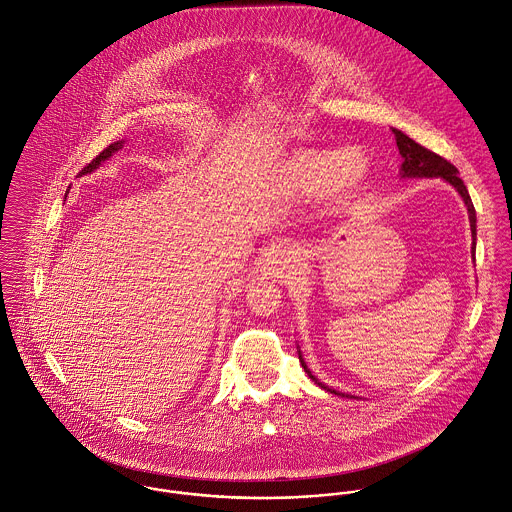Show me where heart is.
Masks as SVG:
<instances>
[{
  "instance_id": "obj_1",
  "label": "heart",
  "mask_w": 512,
  "mask_h": 512,
  "mask_svg": "<svg viewBox=\"0 0 512 512\" xmlns=\"http://www.w3.org/2000/svg\"><path fill=\"white\" fill-rule=\"evenodd\" d=\"M366 159L359 151L335 153L331 149H309L297 153L290 163L295 187L313 191L323 185L325 193L341 199L357 191L366 177Z\"/></svg>"
}]
</instances>
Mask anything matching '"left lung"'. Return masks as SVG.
I'll list each match as a JSON object with an SVG mask.
<instances>
[{"label": "left lung", "instance_id": "obj_1", "mask_svg": "<svg viewBox=\"0 0 512 512\" xmlns=\"http://www.w3.org/2000/svg\"><path fill=\"white\" fill-rule=\"evenodd\" d=\"M394 132V138H396V146L400 149V155H402V177H441L445 179L447 183H451L459 195L463 197L465 205H467V213H469V222H471V232H473V250H475V234H477V217H475V207L471 203V197L467 193V187L463 185V181L459 179L457 175V169L455 165H451L447 159H443L438 153L430 151L428 147L420 146L416 144L412 138H408L406 134H402L400 130H392ZM299 361L301 366L305 368V372L309 374V378H313L317 382V378L309 372V368L303 363L301 355H299ZM319 384V382H317ZM327 392H333V394H339L337 390H331L329 386H323Z\"/></svg>", "mask_w": 512, "mask_h": 512}]
</instances>
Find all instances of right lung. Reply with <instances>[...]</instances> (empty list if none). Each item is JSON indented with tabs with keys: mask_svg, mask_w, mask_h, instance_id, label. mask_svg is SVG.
I'll use <instances>...</instances> for the list:
<instances>
[{
	"mask_svg": "<svg viewBox=\"0 0 512 512\" xmlns=\"http://www.w3.org/2000/svg\"><path fill=\"white\" fill-rule=\"evenodd\" d=\"M122 144H124V142H114V144H110V146L106 147V149H102V151H100V153H98V155H96V157H94V159H92V161H90V163H88V165H86V167L80 171V175L94 171V169H96V167H98L102 161H106V159H108V157H110L114 151H118V149L122 147Z\"/></svg>",
	"mask_w": 512,
	"mask_h": 512,
	"instance_id": "obj_1",
	"label": "right lung"
}]
</instances>
